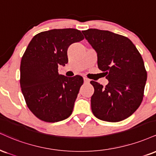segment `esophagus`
Masks as SVG:
<instances>
[{"label":"esophagus","mask_w":156,"mask_h":156,"mask_svg":"<svg viewBox=\"0 0 156 156\" xmlns=\"http://www.w3.org/2000/svg\"><path fill=\"white\" fill-rule=\"evenodd\" d=\"M83 80H84V83H89V80L87 78H86V77H83Z\"/></svg>","instance_id":"obj_1"}]
</instances>
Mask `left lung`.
Returning <instances> with one entry per match:
<instances>
[{"mask_svg": "<svg viewBox=\"0 0 156 156\" xmlns=\"http://www.w3.org/2000/svg\"><path fill=\"white\" fill-rule=\"evenodd\" d=\"M97 54V65L109 83L91 80V105L97 119L119 122L132 115L142 102L147 71L142 57L130 39L108 30L82 31Z\"/></svg>", "mask_w": 156, "mask_h": 156, "instance_id": "obj_1", "label": "left lung"}]
</instances>
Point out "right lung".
<instances>
[{"mask_svg":"<svg viewBox=\"0 0 156 156\" xmlns=\"http://www.w3.org/2000/svg\"><path fill=\"white\" fill-rule=\"evenodd\" d=\"M83 39L78 30L54 29L35 35L28 44L20 65V87L28 108L41 121L54 123L72 114L83 79L59 75L58 66L68 62L69 46Z\"/></svg>","mask_w":156,"mask_h":156,"instance_id":"1","label":"right lung"}]
</instances>
